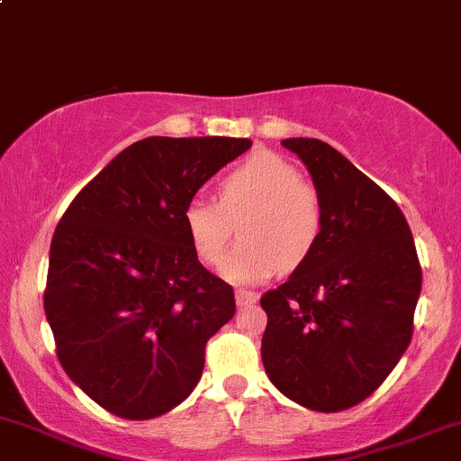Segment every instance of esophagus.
<instances>
[{
    "mask_svg": "<svg viewBox=\"0 0 461 461\" xmlns=\"http://www.w3.org/2000/svg\"><path fill=\"white\" fill-rule=\"evenodd\" d=\"M257 301L255 292H248V289H236V305L246 308V305H252Z\"/></svg>",
    "mask_w": 461,
    "mask_h": 461,
    "instance_id": "1",
    "label": "esophagus"
}]
</instances>
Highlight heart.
Returning a JSON list of instances; mask_svg holds the SVG:
<instances>
[{
    "instance_id": "heart-1",
    "label": "heart",
    "mask_w": 461,
    "mask_h": 461,
    "mask_svg": "<svg viewBox=\"0 0 461 461\" xmlns=\"http://www.w3.org/2000/svg\"><path fill=\"white\" fill-rule=\"evenodd\" d=\"M181 218L190 246L209 267L224 259L240 221L244 240L222 264V276L255 285L312 255L323 230V204L292 163L257 151L218 181V202L194 197Z\"/></svg>"
}]
</instances>
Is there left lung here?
I'll return each instance as SVG.
<instances>
[{
	"mask_svg": "<svg viewBox=\"0 0 461 461\" xmlns=\"http://www.w3.org/2000/svg\"><path fill=\"white\" fill-rule=\"evenodd\" d=\"M323 204L317 248L261 296L268 323L261 360L277 391L312 411L370 397L411 342L422 271L400 206L312 138L282 140Z\"/></svg>",
	"mask_w": 461,
	"mask_h": 461,
	"instance_id": "8db88e82",
	"label": "left lung"
}]
</instances>
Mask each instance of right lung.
Instances as JSON below:
<instances>
[{
  "label": "right lung",
  "mask_w": 461,
  "mask_h": 461,
  "mask_svg": "<svg viewBox=\"0 0 461 461\" xmlns=\"http://www.w3.org/2000/svg\"><path fill=\"white\" fill-rule=\"evenodd\" d=\"M246 138H147L77 193L50 246L45 317L70 381L128 420L163 416L204 370L234 289L206 271L184 206Z\"/></svg>",
  "instance_id": "obj_1"
}]
</instances>
